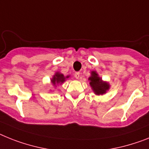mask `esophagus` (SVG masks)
I'll list each match as a JSON object with an SVG mask.
<instances>
[{
	"label": "esophagus",
	"mask_w": 149,
	"mask_h": 149,
	"mask_svg": "<svg viewBox=\"0 0 149 149\" xmlns=\"http://www.w3.org/2000/svg\"><path fill=\"white\" fill-rule=\"evenodd\" d=\"M74 77H75V78H76V79H78L79 78V77H80V73H79V72H75V74H74Z\"/></svg>",
	"instance_id": "obj_1"
}]
</instances>
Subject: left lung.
<instances>
[{
  "label": "left lung",
  "mask_w": 149,
  "mask_h": 149,
  "mask_svg": "<svg viewBox=\"0 0 149 149\" xmlns=\"http://www.w3.org/2000/svg\"><path fill=\"white\" fill-rule=\"evenodd\" d=\"M90 80V85L96 95H103L109 88V85L107 82H102V79L98 77L96 72H92V76L88 79Z\"/></svg>",
  "instance_id": "obj_1"
}]
</instances>
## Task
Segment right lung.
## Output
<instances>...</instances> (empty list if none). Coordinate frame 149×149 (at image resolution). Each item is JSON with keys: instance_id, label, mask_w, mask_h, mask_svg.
I'll use <instances>...</instances> for the list:
<instances>
[{"instance_id": "obj_1", "label": "right lung", "mask_w": 149, "mask_h": 149, "mask_svg": "<svg viewBox=\"0 0 149 149\" xmlns=\"http://www.w3.org/2000/svg\"><path fill=\"white\" fill-rule=\"evenodd\" d=\"M69 77H64L63 74H61V73H59V72H56V74L54 76V77L51 79V82H52V84L54 86L56 84H58V83H62L65 81V79L68 78Z\"/></svg>"}]
</instances>
